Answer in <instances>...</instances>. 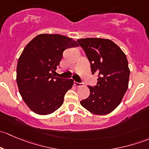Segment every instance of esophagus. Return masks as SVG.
I'll use <instances>...</instances> for the list:
<instances>
[{
  "mask_svg": "<svg viewBox=\"0 0 149 149\" xmlns=\"http://www.w3.org/2000/svg\"><path fill=\"white\" fill-rule=\"evenodd\" d=\"M74 85L76 86H77V87H80V86H82L84 85V84L83 83H79V82L74 81Z\"/></svg>",
  "mask_w": 149,
  "mask_h": 149,
  "instance_id": "obj_1",
  "label": "esophagus"
}]
</instances>
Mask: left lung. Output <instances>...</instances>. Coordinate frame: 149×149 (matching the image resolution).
<instances>
[{"label":"left lung","mask_w":149,"mask_h":149,"mask_svg":"<svg viewBox=\"0 0 149 149\" xmlns=\"http://www.w3.org/2000/svg\"><path fill=\"white\" fill-rule=\"evenodd\" d=\"M97 74L96 86H88L90 95L81 104L95 115H107L121 102L128 88L130 70L126 55L115 43L107 39L85 38L77 40Z\"/></svg>","instance_id":"left-lung-1"}]
</instances>
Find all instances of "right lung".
I'll use <instances>...</instances> for the list:
<instances>
[{"mask_svg": "<svg viewBox=\"0 0 149 149\" xmlns=\"http://www.w3.org/2000/svg\"><path fill=\"white\" fill-rule=\"evenodd\" d=\"M79 46L73 39L61 34H39L28 43L19 57L16 81L22 99L38 115H49L63 103L73 80L54 77L67 48Z\"/></svg>", "mask_w": 149, "mask_h": 149, "instance_id": "add662e5", "label": "right lung"}]
</instances>
